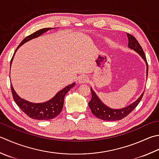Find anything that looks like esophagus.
<instances>
[{
  "label": "esophagus",
  "mask_w": 159,
  "mask_h": 159,
  "mask_svg": "<svg viewBox=\"0 0 159 159\" xmlns=\"http://www.w3.org/2000/svg\"><path fill=\"white\" fill-rule=\"evenodd\" d=\"M88 80H89V79H88V78L87 77V76H82V77L79 78V83H80V84L86 83L88 82Z\"/></svg>",
  "instance_id": "1"
}]
</instances>
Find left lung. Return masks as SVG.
Segmentation results:
<instances>
[{
	"label": "left lung",
	"instance_id": "8db88e82",
	"mask_svg": "<svg viewBox=\"0 0 159 159\" xmlns=\"http://www.w3.org/2000/svg\"><path fill=\"white\" fill-rule=\"evenodd\" d=\"M127 38H128V47L134 50L136 52L141 56L142 58L145 61L147 66V78L148 74V65L147 60H146V57L143 49H142L141 45L139 44L138 40L135 39L134 36L129 34L127 33ZM92 93V99L89 102V107L91 110L92 114L94 115L98 119L103 120H108V121H115L123 119V118L126 117L127 115L130 114L132 111L134 110L136 107L137 106L139 102L143 98L144 92L142 93L141 95L139 96V98L134 101L133 103L130 104L128 106L121 109H112L107 107L102 102L100 98L98 97V96L96 94V93L93 91L92 88H90Z\"/></svg>",
	"mask_w": 159,
	"mask_h": 159
}]
</instances>
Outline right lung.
Masks as SVG:
<instances>
[{
  "instance_id": "add662e5",
  "label": "right lung",
  "mask_w": 159,
  "mask_h": 159,
  "mask_svg": "<svg viewBox=\"0 0 159 159\" xmlns=\"http://www.w3.org/2000/svg\"><path fill=\"white\" fill-rule=\"evenodd\" d=\"M52 29L53 28H44V29L36 31V32L32 34L31 35L25 37V38L22 40L20 45L18 46V48L15 50L14 54L13 57H12L10 62V66L11 65L12 61H13L16 52L17 51V49L22 45H23L24 43L29 41L30 40L37 38V37L40 36L43 33L46 32L47 31ZM74 85H75V83L66 86L63 89H61V91H59L50 100L45 102H41V103H34V102H31L30 101L25 100L23 98H21L16 94V92H15L12 85H11V89L14 100L16 103L17 104L18 106L20 107V110L25 114H27L28 116L30 117L31 119L42 120L54 119L55 117H57L61 112L62 109L63 107L65 96L66 95L68 91H70L71 88H74Z\"/></svg>"
}]
</instances>
